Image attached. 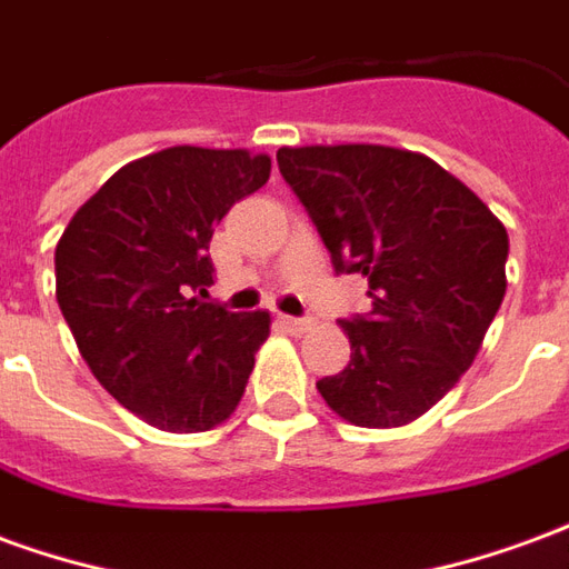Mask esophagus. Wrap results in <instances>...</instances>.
Here are the masks:
<instances>
[{
    "label": "esophagus",
    "instance_id": "obj_1",
    "mask_svg": "<svg viewBox=\"0 0 569 569\" xmlns=\"http://www.w3.org/2000/svg\"><path fill=\"white\" fill-rule=\"evenodd\" d=\"M277 322H280L283 329H289V332H296V335H301L310 326V320H301V317H286V313H280V317H277Z\"/></svg>",
    "mask_w": 569,
    "mask_h": 569
}]
</instances>
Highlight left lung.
Masks as SVG:
<instances>
[{
    "mask_svg": "<svg viewBox=\"0 0 569 569\" xmlns=\"http://www.w3.org/2000/svg\"><path fill=\"white\" fill-rule=\"evenodd\" d=\"M277 163L335 271L369 280L371 313L341 322L350 362L317 390L353 427H406L478 357L506 296L509 234L476 191L420 151L283 146Z\"/></svg>",
    "mask_w": 569,
    "mask_h": 569,
    "instance_id": "obj_1",
    "label": "left lung"
}]
</instances>
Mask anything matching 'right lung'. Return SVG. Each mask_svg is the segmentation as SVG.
Returning <instances> with one entry per match:
<instances>
[{
	"instance_id": "obj_1",
	"label": "right lung",
	"mask_w": 569,
	"mask_h": 569,
	"mask_svg": "<svg viewBox=\"0 0 569 569\" xmlns=\"http://www.w3.org/2000/svg\"><path fill=\"white\" fill-rule=\"evenodd\" d=\"M271 158L173 146L124 163L84 200L54 252L57 305L109 396L167 432L234 415L271 317L203 301L212 228L259 191Z\"/></svg>"
}]
</instances>
